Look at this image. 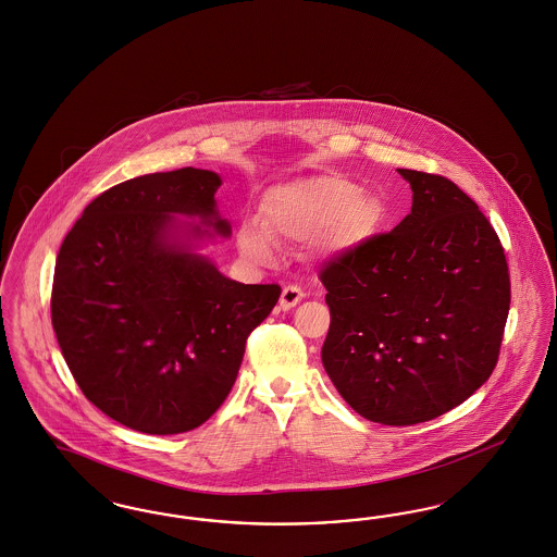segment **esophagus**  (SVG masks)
Here are the masks:
<instances>
[{"mask_svg":"<svg viewBox=\"0 0 557 557\" xmlns=\"http://www.w3.org/2000/svg\"><path fill=\"white\" fill-rule=\"evenodd\" d=\"M302 298H305V292L298 288V286H286V288L282 289V296H280V309H282V311H289V309H294Z\"/></svg>","mask_w":557,"mask_h":557,"instance_id":"esophagus-1","label":"esophagus"}]
</instances>
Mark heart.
Instances as JSON below:
<instances>
[{"mask_svg":"<svg viewBox=\"0 0 557 557\" xmlns=\"http://www.w3.org/2000/svg\"><path fill=\"white\" fill-rule=\"evenodd\" d=\"M261 222L238 225V246L246 259L269 265L277 245H307L321 257H335L367 245L385 223L383 199L360 190L352 180L319 174L271 186L261 199Z\"/></svg>","mask_w":557,"mask_h":557,"instance_id":"1","label":"heart"}]
</instances>
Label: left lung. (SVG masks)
<instances>
[{
	"mask_svg": "<svg viewBox=\"0 0 557 557\" xmlns=\"http://www.w3.org/2000/svg\"><path fill=\"white\" fill-rule=\"evenodd\" d=\"M412 209L321 271L332 323L321 360L367 421L424 423L490 379L510 311L504 248L451 180L398 170Z\"/></svg>",
	"mask_w": 557,
	"mask_h": 557,
	"instance_id": "1",
	"label": "left lung"
}]
</instances>
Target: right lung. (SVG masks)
Instances as JSON below:
<instances>
[{
    "mask_svg": "<svg viewBox=\"0 0 557 557\" xmlns=\"http://www.w3.org/2000/svg\"><path fill=\"white\" fill-rule=\"evenodd\" d=\"M220 186L197 168L126 180L90 202L60 248L51 323L67 369L87 400L134 431L205 423L282 294L225 277L200 252L232 236Z\"/></svg>",
    "mask_w": 557,
    "mask_h": 557,
    "instance_id": "obj_1",
    "label": "right lung"
}]
</instances>
